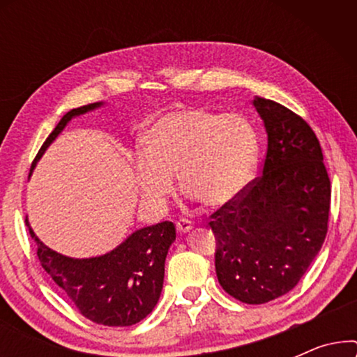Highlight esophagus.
<instances>
[{"mask_svg": "<svg viewBox=\"0 0 357 357\" xmlns=\"http://www.w3.org/2000/svg\"><path fill=\"white\" fill-rule=\"evenodd\" d=\"M175 227H177V231H178L180 234H185V232H188L190 229H192V222H190L188 219L180 218L178 221L175 222Z\"/></svg>", "mask_w": 357, "mask_h": 357, "instance_id": "1", "label": "esophagus"}]
</instances>
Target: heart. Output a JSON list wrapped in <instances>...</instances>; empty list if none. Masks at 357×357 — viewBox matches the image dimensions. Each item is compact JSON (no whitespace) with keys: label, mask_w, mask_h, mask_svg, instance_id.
Wrapping results in <instances>:
<instances>
[{"label":"heart","mask_w":357,"mask_h":357,"mask_svg":"<svg viewBox=\"0 0 357 357\" xmlns=\"http://www.w3.org/2000/svg\"><path fill=\"white\" fill-rule=\"evenodd\" d=\"M258 159L255 125L242 114L180 109L159 116L133 159L136 183L149 203L174 190V175L190 198L226 206L250 183Z\"/></svg>","instance_id":"heart-1"}]
</instances>
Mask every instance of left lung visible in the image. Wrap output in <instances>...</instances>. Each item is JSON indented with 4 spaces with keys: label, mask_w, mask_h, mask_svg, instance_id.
Here are the masks:
<instances>
[{
    "label": "left lung",
    "mask_w": 357,
    "mask_h": 357,
    "mask_svg": "<svg viewBox=\"0 0 357 357\" xmlns=\"http://www.w3.org/2000/svg\"><path fill=\"white\" fill-rule=\"evenodd\" d=\"M268 148L261 175L236 202L211 214L216 275L245 304H266L294 289L324 245L331 183L314 130L287 107L255 97Z\"/></svg>",
    "instance_id": "left-lung-1"
}]
</instances>
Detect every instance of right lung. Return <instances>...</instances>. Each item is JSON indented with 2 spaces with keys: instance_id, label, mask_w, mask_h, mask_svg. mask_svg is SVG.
<instances>
[{
  "instance_id": "obj_1",
  "label": "right lung",
  "mask_w": 357,
  "mask_h": 357,
  "mask_svg": "<svg viewBox=\"0 0 357 357\" xmlns=\"http://www.w3.org/2000/svg\"><path fill=\"white\" fill-rule=\"evenodd\" d=\"M100 105V102H96L63 115L37 153L32 169L73 116ZM26 226L37 243L42 268L87 320L105 326H130L149 315L158 304L164 282L165 257L170 243L175 241L174 222L164 221L139 229L110 253L84 260L53 252L38 241L27 219Z\"/></svg>"
}]
</instances>
